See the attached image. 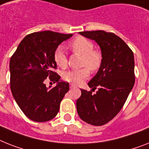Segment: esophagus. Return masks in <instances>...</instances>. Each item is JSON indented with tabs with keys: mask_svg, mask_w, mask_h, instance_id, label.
<instances>
[{
	"mask_svg": "<svg viewBox=\"0 0 149 149\" xmlns=\"http://www.w3.org/2000/svg\"><path fill=\"white\" fill-rule=\"evenodd\" d=\"M77 88L76 85H74V84H70V88H71V89H72V88Z\"/></svg>",
	"mask_w": 149,
	"mask_h": 149,
	"instance_id": "1",
	"label": "esophagus"
}]
</instances>
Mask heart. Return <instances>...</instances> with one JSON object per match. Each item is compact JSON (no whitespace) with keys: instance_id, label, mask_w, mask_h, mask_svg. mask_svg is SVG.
Masks as SVG:
<instances>
[{"instance_id":"obj_1","label":"heart","mask_w":149,"mask_h":149,"mask_svg":"<svg viewBox=\"0 0 149 149\" xmlns=\"http://www.w3.org/2000/svg\"><path fill=\"white\" fill-rule=\"evenodd\" d=\"M69 47L74 52L81 55V65L86 67L67 71L63 74V78L68 82L79 84L89 77V69L91 72L99 69L102 63V54L99 50L94 49V45L91 40L82 36L74 39ZM54 61L61 68L67 66V57L62 48L59 47L55 50Z\"/></svg>"}]
</instances>
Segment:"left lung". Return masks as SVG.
Masks as SVG:
<instances>
[{
	"mask_svg": "<svg viewBox=\"0 0 149 149\" xmlns=\"http://www.w3.org/2000/svg\"><path fill=\"white\" fill-rule=\"evenodd\" d=\"M80 34L99 45L102 63L88 83L91 91L81 89L77 100V113L83 121L103 126L121 110L135 84L134 55L127 44L113 33L84 31ZM98 87L96 94L92 91Z\"/></svg>",
	"mask_w": 149,
	"mask_h": 149,
	"instance_id": "obj_1",
	"label": "left lung"
}]
</instances>
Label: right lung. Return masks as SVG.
I'll use <instances>...</instances> for the list:
<instances>
[{
    "instance_id": "right-lung-1",
    "label": "right lung",
    "mask_w": 149,
    "mask_h": 149,
    "mask_svg": "<svg viewBox=\"0 0 149 149\" xmlns=\"http://www.w3.org/2000/svg\"><path fill=\"white\" fill-rule=\"evenodd\" d=\"M72 36L52 31L31 33L20 42L11 57V92L23 113L33 121L52 120L69 91L68 83L53 72L57 68L54 53L58 45ZM47 77L57 82L53 88H46L44 81Z\"/></svg>"
}]
</instances>
